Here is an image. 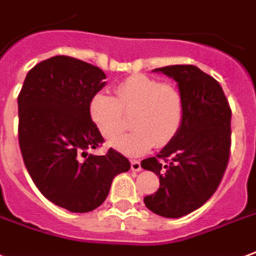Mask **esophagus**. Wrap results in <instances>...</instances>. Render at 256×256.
Segmentation results:
<instances>
[{
  "mask_svg": "<svg viewBox=\"0 0 256 256\" xmlns=\"http://www.w3.org/2000/svg\"><path fill=\"white\" fill-rule=\"evenodd\" d=\"M131 170L134 172H139L142 170V166H140V161L138 160H132L131 161Z\"/></svg>",
  "mask_w": 256,
  "mask_h": 256,
  "instance_id": "obj_1",
  "label": "esophagus"
}]
</instances>
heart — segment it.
I'll list each match as a JSON object with an SVG mask.
<instances>
[{
	"label": "heart",
	"instance_id": "1",
	"mask_svg": "<svg viewBox=\"0 0 256 256\" xmlns=\"http://www.w3.org/2000/svg\"><path fill=\"white\" fill-rule=\"evenodd\" d=\"M124 114H134L131 134L110 142L126 156H142L174 140L183 118V98L175 85L138 74L122 81L116 96L96 94L90 103V117L104 139L118 138L126 128Z\"/></svg>",
	"mask_w": 256,
	"mask_h": 256
}]
</instances>
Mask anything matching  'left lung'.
<instances>
[{
    "mask_svg": "<svg viewBox=\"0 0 256 256\" xmlns=\"http://www.w3.org/2000/svg\"><path fill=\"white\" fill-rule=\"evenodd\" d=\"M175 80L183 98V118L174 140L140 162L158 175L160 188L143 201L164 218H182L210 200L222 180L230 154V112L215 78L192 64L153 70Z\"/></svg>",
    "mask_w": 256,
    "mask_h": 256,
    "instance_id": "obj_1",
    "label": "left lung"
}]
</instances>
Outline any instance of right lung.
I'll return each mask as SVG.
<instances>
[{
  "mask_svg": "<svg viewBox=\"0 0 256 256\" xmlns=\"http://www.w3.org/2000/svg\"><path fill=\"white\" fill-rule=\"evenodd\" d=\"M104 78L99 67L54 56L27 73L18 98L19 146L27 171L50 202L70 212L94 211L106 200L114 178L131 168L113 148L104 156L88 153L103 142L90 103Z\"/></svg>",
  "mask_w": 256,
  "mask_h": 256,
  "instance_id": "1",
  "label": "right lung"
}]
</instances>
